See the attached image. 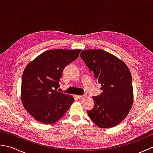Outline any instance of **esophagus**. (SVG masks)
<instances>
[{
    "mask_svg": "<svg viewBox=\"0 0 153 153\" xmlns=\"http://www.w3.org/2000/svg\"><path fill=\"white\" fill-rule=\"evenodd\" d=\"M86 97V95H77V98L78 99H83Z\"/></svg>",
    "mask_w": 153,
    "mask_h": 153,
    "instance_id": "esophagus-1",
    "label": "esophagus"
}]
</instances>
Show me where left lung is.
Here are the masks:
<instances>
[{
    "label": "left lung",
    "instance_id": "8db88e82",
    "mask_svg": "<svg viewBox=\"0 0 153 153\" xmlns=\"http://www.w3.org/2000/svg\"><path fill=\"white\" fill-rule=\"evenodd\" d=\"M80 56L103 91L93 97L95 107L87 114L99 128L114 127L128 116L134 102L130 71L122 60L102 49L84 50Z\"/></svg>",
    "mask_w": 153,
    "mask_h": 153
}]
</instances>
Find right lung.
I'll use <instances>...</instances> for the list:
<instances>
[{
  "mask_svg": "<svg viewBox=\"0 0 153 153\" xmlns=\"http://www.w3.org/2000/svg\"><path fill=\"white\" fill-rule=\"evenodd\" d=\"M80 51L48 50L25 67L21 100L24 108L37 121L45 124L56 122L72 105L74 97L57 89L64 68L78 58Z\"/></svg>",
  "mask_w": 153,
  "mask_h": 153,
  "instance_id": "add662e5",
  "label": "right lung"
}]
</instances>
